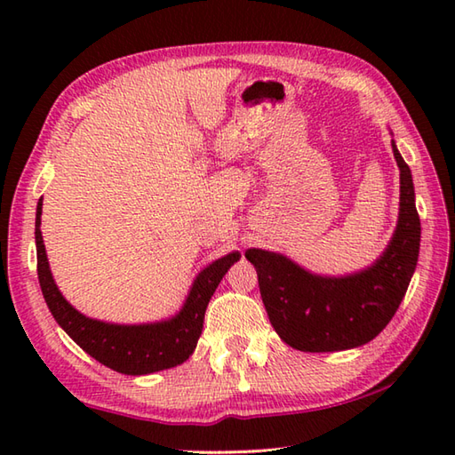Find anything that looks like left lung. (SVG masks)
Masks as SVG:
<instances>
[{
	"instance_id": "left-lung-1",
	"label": "left lung",
	"mask_w": 455,
	"mask_h": 455,
	"mask_svg": "<svg viewBox=\"0 0 455 455\" xmlns=\"http://www.w3.org/2000/svg\"><path fill=\"white\" fill-rule=\"evenodd\" d=\"M393 154L401 170L399 222L387 250L371 267L346 277H323L282 254L246 250L269 323L295 350L338 352L367 344L389 324L407 293L419 262L420 219L411 168L395 142Z\"/></svg>"
}]
</instances>
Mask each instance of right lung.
I'll use <instances>...</instances> for the list:
<instances>
[{"label": "right lung", "mask_w": 455, "mask_h": 455, "mask_svg": "<svg viewBox=\"0 0 455 455\" xmlns=\"http://www.w3.org/2000/svg\"><path fill=\"white\" fill-rule=\"evenodd\" d=\"M41 215L43 199H38L35 220L38 283L48 308L64 332L100 363L124 375H147L186 362L197 346L209 299L228 267L238 262L240 254L230 252L203 269L193 282L181 311L170 321L154 324L101 323L76 311L58 291L43 244Z\"/></svg>", "instance_id": "obj_1"}]
</instances>
